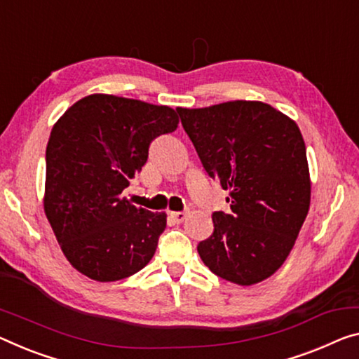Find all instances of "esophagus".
<instances>
[{"label": "esophagus", "mask_w": 359, "mask_h": 359, "mask_svg": "<svg viewBox=\"0 0 359 359\" xmlns=\"http://www.w3.org/2000/svg\"><path fill=\"white\" fill-rule=\"evenodd\" d=\"M186 217H187L186 212H172V213H170V218H172L173 223H176V224L183 223Z\"/></svg>", "instance_id": "1"}]
</instances>
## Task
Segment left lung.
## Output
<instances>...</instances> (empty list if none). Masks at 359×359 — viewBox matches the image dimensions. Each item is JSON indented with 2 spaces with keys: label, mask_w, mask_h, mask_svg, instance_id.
<instances>
[{
  "label": "left lung",
  "mask_w": 359,
  "mask_h": 359,
  "mask_svg": "<svg viewBox=\"0 0 359 359\" xmlns=\"http://www.w3.org/2000/svg\"><path fill=\"white\" fill-rule=\"evenodd\" d=\"M176 110L203 168L229 191L233 212L212 215L213 234L197 245L198 255L229 283H262L283 266L310 210L300 128L260 101Z\"/></svg>",
  "instance_id": "8db88e82"
}]
</instances>
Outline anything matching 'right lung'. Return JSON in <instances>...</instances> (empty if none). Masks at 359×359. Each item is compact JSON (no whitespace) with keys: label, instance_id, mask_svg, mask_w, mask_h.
<instances>
[{"label":"right lung","instance_id":"obj_1","mask_svg":"<svg viewBox=\"0 0 359 359\" xmlns=\"http://www.w3.org/2000/svg\"><path fill=\"white\" fill-rule=\"evenodd\" d=\"M176 110L137 99L90 95L65 110L46 147L45 213L65 258L99 283L151 262L167 215L122 197L157 136L178 128Z\"/></svg>","mask_w":359,"mask_h":359}]
</instances>
